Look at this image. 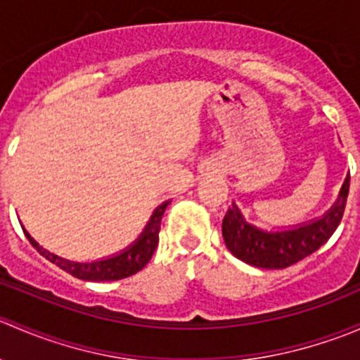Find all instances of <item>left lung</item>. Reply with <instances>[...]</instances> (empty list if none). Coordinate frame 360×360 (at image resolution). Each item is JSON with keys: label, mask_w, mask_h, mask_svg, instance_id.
Segmentation results:
<instances>
[{"label": "left lung", "mask_w": 360, "mask_h": 360, "mask_svg": "<svg viewBox=\"0 0 360 360\" xmlns=\"http://www.w3.org/2000/svg\"><path fill=\"white\" fill-rule=\"evenodd\" d=\"M348 188H350V176L345 179L335 207L324 217L310 224H303L296 230L278 231V233H266L250 226L244 221L237 205H233L223 219V237L226 248L235 257L252 266L268 268V270L291 266L314 254L331 238L343 217Z\"/></svg>", "instance_id": "8db88e82"}]
</instances>
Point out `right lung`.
<instances>
[{
  "label": "right lung",
  "instance_id": "obj_1",
  "mask_svg": "<svg viewBox=\"0 0 360 360\" xmlns=\"http://www.w3.org/2000/svg\"><path fill=\"white\" fill-rule=\"evenodd\" d=\"M167 203H162V205L155 210V214L151 216V221L148 223L144 233L141 235V238L132 245V248L127 249L125 252L118 254V256L110 257V259L94 261V263H76V261H69V259H64V257L56 256V254L49 252V250L43 249L41 245L36 244V242L29 237V233L25 230L24 233L25 237H27V240L31 242L32 248L38 250L43 257H46L50 263L63 268L64 271H68V274L72 275V277L82 278V281H92V282L120 281V278L130 277V275L141 271L144 266H146L148 261L151 259V256H153L155 249H157L158 245L160 223H162V216L163 212H165Z\"/></svg>",
  "mask_w": 360,
  "mask_h": 360
}]
</instances>
